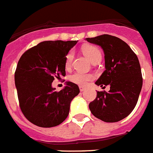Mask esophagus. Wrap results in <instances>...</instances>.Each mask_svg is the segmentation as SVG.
<instances>
[{
	"label": "esophagus",
	"instance_id": "34e87169",
	"mask_svg": "<svg viewBox=\"0 0 153 153\" xmlns=\"http://www.w3.org/2000/svg\"><path fill=\"white\" fill-rule=\"evenodd\" d=\"M79 91H84L85 90V88H84V86H79Z\"/></svg>",
	"mask_w": 153,
	"mask_h": 153
}]
</instances>
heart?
<instances>
[{"label":"heart","mask_w":153,"mask_h":153,"mask_svg":"<svg viewBox=\"0 0 153 153\" xmlns=\"http://www.w3.org/2000/svg\"><path fill=\"white\" fill-rule=\"evenodd\" d=\"M83 52L85 56L88 58L91 62H93L94 59H96L98 57H101V51L98 48L94 46H86L83 48ZM74 59V52L69 51L65 58V66L69 67L71 65L72 61ZM94 76L92 74L88 73H83V72H75L72 74L69 77V79L73 83L78 85H86L88 82L94 79Z\"/></svg>","instance_id":"b5f03b06"}]
</instances>
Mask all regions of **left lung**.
Here are the masks:
<instances>
[{"instance_id": "1", "label": "left lung", "mask_w": 153, "mask_h": 153, "mask_svg": "<svg viewBox=\"0 0 153 153\" xmlns=\"http://www.w3.org/2000/svg\"><path fill=\"white\" fill-rule=\"evenodd\" d=\"M98 45L105 55V70L95 84L110 90L97 91L96 98L89 104L94 117L107 123L124 119L133 111L142 88L141 66L137 55L123 40L108 34L86 38Z\"/></svg>"}]
</instances>
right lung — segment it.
I'll list each match as a JSON object with an SVG mask.
<instances>
[{
  "label": "right lung",
  "mask_w": 153,
  "mask_h": 153,
  "mask_svg": "<svg viewBox=\"0 0 153 153\" xmlns=\"http://www.w3.org/2000/svg\"><path fill=\"white\" fill-rule=\"evenodd\" d=\"M76 40H48L27 50L15 73L19 106L26 119L41 127H52L67 118L71 101L79 93L70 81L60 91L52 88L55 78L65 76V58Z\"/></svg>",
  "instance_id": "add662e5"
}]
</instances>
